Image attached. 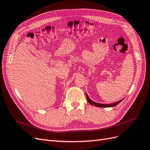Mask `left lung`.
I'll return each instance as SVG.
<instances>
[{"label": "left lung", "mask_w": 150, "mask_h": 150, "mask_svg": "<svg viewBox=\"0 0 150 150\" xmlns=\"http://www.w3.org/2000/svg\"><path fill=\"white\" fill-rule=\"evenodd\" d=\"M86 98H87L88 102L90 104H91V105L94 106L101 107V108H110V107L116 106L120 102H121L122 101V99H121V100H120V101H118L115 102V103H111V104H101V103H96V102H94L93 100H91V99L89 98V96H88L87 93L86 94Z\"/></svg>", "instance_id": "1"}]
</instances>
